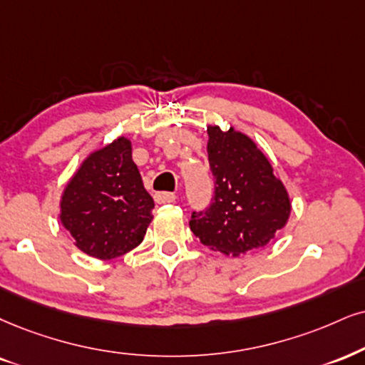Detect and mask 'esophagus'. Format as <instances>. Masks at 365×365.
Here are the masks:
<instances>
[{
  "instance_id": "obj_1",
  "label": "esophagus",
  "mask_w": 365,
  "mask_h": 365,
  "mask_svg": "<svg viewBox=\"0 0 365 365\" xmlns=\"http://www.w3.org/2000/svg\"><path fill=\"white\" fill-rule=\"evenodd\" d=\"M155 201L159 205H164V203H174L175 201V195L174 192H157V195L154 196Z\"/></svg>"
}]
</instances>
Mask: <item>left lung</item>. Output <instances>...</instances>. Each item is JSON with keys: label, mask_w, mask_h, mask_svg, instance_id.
Segmentation results:
<instances>
[{"label": "left lung", "mask_w": 365, "mask_h": 365, "mask_svg": "<svg viewBox=\"0 0 365 365\" xmlns=\"http://www.w3.org/2000/svg\"><path fill=\"white\" fill-rule=\"evenodd\" d=\"M208 137L215 196L205 211H192L190 227L203 245L237 257L267 245L284 227L289 195L247 135L215 125L208 127Z\"/></svg>", "instance_id": "8db88e82"}]
</instances>
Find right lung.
Returning <instances> with one entry per match:
<instances>
[{"label": "right lung", "mask_w": 365, "mask_h": 365, "mask_svg": "<svg viewBox=\"0 0 365 365\" xmlns=\"http://www.w3.org/2000/svg\"><path fill=\"white\" fill-rule=\"evenodd\" d=\"M154 200L132 159V142L118 137L81 164L61 200V222L76 247L108 260L135 249L152 222Z\"/></svg>", "instance_id": "1"}]
</instances>
